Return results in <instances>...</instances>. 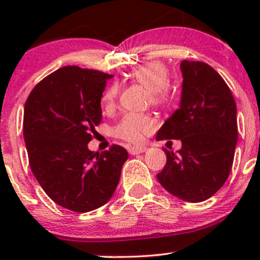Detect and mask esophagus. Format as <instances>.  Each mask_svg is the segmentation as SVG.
Instances as JSON below:
<instances>
[{"instance_id": "esophagus-1", "label": "esophagus", "mask_w": 260, "mask_h": 260, "mask_svg": "<svg viewBox=\"0 0 260 260\" xmlns=\"http://www.w3.org/2000/svg\"><path fill=\"white\" fill-rule=\"evenodd\" d=\"M146 151V147H129L128 148V152H129L131 154H140V153H143V152Z\"/></svg>"}]
</instances>
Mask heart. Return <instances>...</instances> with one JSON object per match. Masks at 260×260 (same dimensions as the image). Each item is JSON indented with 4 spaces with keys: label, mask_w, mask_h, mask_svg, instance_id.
<instances>
[{
    "label": "heart",
    "mask_w": 260,
    "mask_h": 260,
    "mask_svg": "<svg viewBox=\"0 0 260 260\" xmlns=\"http://www.w3.org/2000/svg\"><path fill=\"white\" fill-rule=\"evenodd\" d=\"M129 78L136 83L141 84L148 90L149 102L154 106H165L170 102L171 90L167 84L169 70L162 62L152 61L141 65L131 72ZM118 86H108L103 94V103L107 108H112L117 101ZM154 127L153 120L147 115L127 114L115 125L114 135L120 140L131 143H137L143 140Z\"/></svg>",
    "instance_id": "heart-1"
}]
</instances>
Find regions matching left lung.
Returning a JSON list of instances; mask_svg holds the SVG:
<instances>
[{
  "mask_svg": "<svg viewBox=\"0 0 260 260\" xmlns=\"http://www.w3.org/2000/svg\"><path fill=\"white\" fill-rule=\"evenodd\" d=\"M180 107L157 132V141L180 140L157 175L165 190L188 203L211 198L228 180L238 142L237 104L210 65L183 60Z\"/></svg>",
  "mask_w": 260,
  "mask_h": 260,
  "instance_id": "obj_1",
  "label": "left lung"
}]
</instances>
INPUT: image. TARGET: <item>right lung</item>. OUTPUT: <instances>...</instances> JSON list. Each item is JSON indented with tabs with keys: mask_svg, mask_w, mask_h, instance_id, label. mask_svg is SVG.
<instances>
[{
	"mask_svg": "<svg viewBox=\"0 0 260 260\" xmlns=\"http://www.w3.org/2000/svg\"><path fill=\"white\" fill-rule=\"evenodd\" d=\"M112 75L64 67L31 90L23 140L31 171L52 201L75 212L101 208L113 196L128 152L88 148L102 122L101 101Z\"/></svg>",
	"mask_w": 260,
	"mask_h": 260,
	"instance_id": "add662e5",
	"label": "right lung"
}]
</instances>
